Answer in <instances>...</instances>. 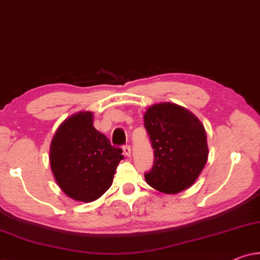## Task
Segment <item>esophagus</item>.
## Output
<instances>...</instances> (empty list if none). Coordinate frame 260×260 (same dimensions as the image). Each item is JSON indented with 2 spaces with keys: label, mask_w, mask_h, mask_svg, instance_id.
<instances>
[{
  "label": "esophagus",
  "mask_w": 260,
  "mask_h": 260,
  "mask_svg": "<svg viewBox=\"0 0 260 260\" xmlns=\"http://www.w3.org/2000/svg\"><path fill=\"white\" fill-rule=\"evenodd\" d=\"M122 149H123V154H125L126 156H131V147H129V145H125L122 147Z\"/></svg>",
  "instance_id": "34e87169"
}]
</instances>
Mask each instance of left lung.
Here are the masks:
<instances>
[{
  "label": "left lung",
  "mask_w": 260,
  "mask_h": 260,
  "mask_svg": "<svg viewBox=\"0 0 260 260\" xmlns=\"http://www.w3.org/2000/svg\"><path fill=\"white\" fill-rule=\"evenodd\" d=\"M144 121L154 149L146 182L167 194L191 187L208 158L206 132L200 120L181 106L162 102L145 112Z\"/></svg>",
  "instance_id": "left-lung-1"
}]
</instances>
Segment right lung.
Segmentation results:
<instances>
[{"mask_svg": "<svg viewBox=\"0 0 260 260\" xmlns=\"http://www.w3.org/2000/svg\"><path fill=\"white\" fill-rule=\"evenodd\" d=\"M122 149L93 126L92 112H79L58 126L50 142V168L69 198L90 203L111 187Z\"/></svg>", "mask_w": 260, "mask_h": 260, "instance_id": "obj_1", "label": "right lung"}]
</instances>
